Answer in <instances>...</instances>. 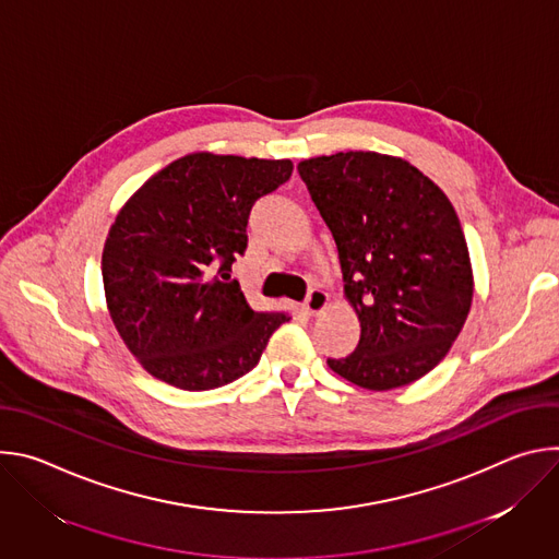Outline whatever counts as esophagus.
Returning a JSON list of instances; mask_svg holds the SVG:
<instances>
[{
	"label": "esophagus",
	"mask_w": 559,
	"mask_h": 559,
	"mask_svg": "<svg viewBox=\"0 0 559 559\" xmlns=\"http://www.w3.org/2000/svg\"><path fill=\"white\" fill-rule=\"evenodd\" d=\"M328 305H330V298H328V294L323 289H309V294H307V298L302 302V309L309 316H318Z\"/></svg>",
	"instance_id": "34e87169"
}]
</instances>
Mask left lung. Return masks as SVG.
<instances>
[{"label": "left lung", "mask_w": 559, "mask_h": 559, "mask_svg": "<svg viewBox=\"0 0 559 559\" xmlns=\"http://www.w3.org/2000/svg\"><path fill=\"white\" fill-rule=\"evenodd\" d=\"M341 259L360 341L328 358L345 380L386 391L429 373L457 338L473 300L460 218L405 158L336 152L298 164Z\"/></svg>", "instance_id": "8db88e82"}]
</instances>
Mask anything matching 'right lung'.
Here are the masks:
<instances>
[{"mask_svg":"<svg viewBox=\"0 0 559 559\" xmlns=\"http://www.w3.org/2000/svg\"><path fill=\"white\" fill-rule=\"evenodd\" d=\"M289 158L186 154L117 214L102 257L112 323L147 373L186 391L246 376L289 321L257 311L229 278L261 197L292 177Z\"/></svg>","mask_w":559,"mask_h":559,"instance_id":"right-lung-1","label":"right lung"}]
</instances>
